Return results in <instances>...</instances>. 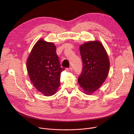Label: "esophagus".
<instances>
[{"label": "esophagus", "instance_id": "obj_1", "mask_svg": "<svg viewBox=\"0 0 134 134\" xmlns=\"http://www.w3.org/2000/svg\"><path fill=\"white\" fill-rule=\"evenodd\" d=\"M68 70H69V71H71V70H72V67H69V68H68Z\"/></svg>", "mask_w": 134, "mask_h": 134}]
</instances>
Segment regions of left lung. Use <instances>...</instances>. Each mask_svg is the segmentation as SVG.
Masks as SVG:
<instances>
[{"mask_svg": "<svg viewBox=\"0 0 134 134\" xmlns=\"http://www.w3.org/2000/svg\"><path fill=\"white\" fill-rule=\"evenodd\" d=\"M80 52L83 69L78 78L80 87L86 94H91L102 86L109 68L107 53L98 41L89 42L81 45Z\"/></svg>", "mask_w": 134, "mask_h": 134, "instance_id": "left-lung-1", "label": "left lung"}]
</instances>
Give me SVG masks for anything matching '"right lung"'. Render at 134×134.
Here are the masks:
<instances>
[{
	"instance_id": "obj_1",
	"label": "right lung",
	"mask_w": 134,
	"mask_h": 134,
	"mask_svg": "<svg viewBox=\"0 0 134 134\" xmlns=\"http://www.w3.org/2000/svg\"><path fill=\"white\" fill-rule=\"evenodd\" d=\"M27 69L34 86L46 96L55 94L60 86L61 72L65 70L60 66L55 46L43 40L32 48Z\"/></svg>"
}]
</instances>
